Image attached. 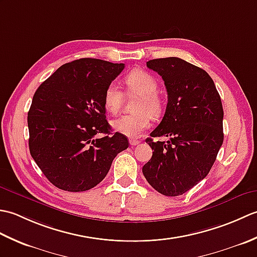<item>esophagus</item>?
Returning a JSON list of instances; mask_svg holds the SVG:
<instances>
[{
	"label": "esophagus",
	"mask_w": 257,
	"mask_h": 257,
	"mask_svg": "<svg viewBox=\"0 0 257 257\" xmlns=\"http://www.w3.org/2000/svg\"><path fill=\"white\" fill-rule=\"evenodd\" d=\"M129 144L132 145V146H137V145L140 144V141L137 140V139H130L129 140Z\"/></svg>",
	"instance_id": "1"
}]
</instances>
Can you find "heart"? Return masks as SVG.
<instances>
[{"label": "heart", "instance_id": "obj_1", "mask_svg": "<svg viewBox=\"0 0 257 257\" xmlns=\"http://www.w3.org/2000/svg\"><path fill=\"white\" fill-rule=\"evenodd\" d=\"M127 90L132 95H139L140 99L135 106V113L123 114L112 121L117 133L129 138H137L150 127L151 117L162 113V100L158 95V81L151 74L141 69L130 72L124 77ZM123 103V92L120 87L111 83L103 92V106L110 113H117Z\"/></svg>", "mask_w": 257, "mask_h": 257}]
</instances>
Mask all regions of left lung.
Wrapping results in <instances>:
<instances>
[{
	"instance_id": "1",
	"label": "left lung",
	"mask_w": 257,
	"mask_h": 257,
	"mask_svg": "<svg viewBox=\"0 0 257 257\" xmlns=\"http://www.w3.org/2000/svg\"><path fill=\"white\" fill-rule=\"evenodd\" d=\"M147 66L161 76L168 92L165 116L150 136L170 140L147 138L154 152L143 173L159 193L181 195L207 176L223 144L221 97L204 69L181 58L151 59Z\"/></svg>"
}]
</instances>
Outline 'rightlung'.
Instances as JSON below:
<instances>
[{
  "instance_id": "right-lung-1",
  "label": "right lung",
  "mask_w": 257,
  "mask_h": 257,
  "mask_svg": "<svg viewBox=\"0 0 257 257\" xmlns=\"http://www.w3.org/2000/svg\"><path fill=\"white\" fill-rule=\"evenodd\" d=\"M124 64L80 58L62 65L33 96L30 111L31 156L48 181L69 192L101 182L128 139L110 133L103 92ZM104 136L97 138L96 135Z\"/></svg>"
}]
</instances>
